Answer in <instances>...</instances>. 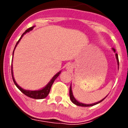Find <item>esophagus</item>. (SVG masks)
Returning a JSON list of instances; mask_svg holds the SVG:
<instances>
[{"label": "esophagus", "instance_id": "34e87169", "mask_svg": "<svg viewBox=\"0 0 128 128\" xmlns=\"http://www.w3.org/2000/svg\"><path fill=\"white\" fill-rule=\"evenodd\" d=\"M72 65H70V64H68V65H67V66H66V69L68 70H71L72 69Z\"/></svg>", "mask_w": 128, "mask_h": 128}]
</instances>
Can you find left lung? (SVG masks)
Wrapping results in <instances>:
<instances>
[{
  "label": "left lung",
  "mask_w": 128,
  "mask_h": 128,
  "mask_svg": "<svg viewBox=\"0 0 128 128\" xmlns=\"http://www.w3.org/2000/svg\"><path fill=\"white\" fill-rule=\"evenodd\" d=\"M112 50H114V52H115V48H112ZM115 56H116V59H117V64H118V65H119V62H118V54L116 53L115 54ZM69 95H70V99L71 101H72V102L74 104H75L76 105H77V106H83V107H88V106H94V105L97 104L99 103V102H100L101 101H102V100H104V99H105V98L107 97H105L103 99H102L101 100H100V101H99V102H96V103H93V104H83V103H81V102H79V101H78V100H76V99H75V98L74 97V96H73V94H72V87H71V84H70V90H69Z\"/></svg>",
  "instance_id": "obj_1"
}]
</instances>
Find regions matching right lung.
Returning a JSON list of instances; mask_svg holds the SVG:
<instances>
[{
	"mask_svg": "<svg viewBox=\"0 0 128 128\" xmlns=\"http://www.w3.org/2000/svg\"><path fill=\"white\" fill-rule=\"evenodd\" d=\"M34 27V26H33V27H31V28H29V29H27V30H26V31H25V32L22 34V35L21 36V37H20V38L19 39V40L17 42L16 44V46H15V47H14V49H15L16 46L18 45V44L19 43V42L20 41L21 38L23 37L24 35L26 33H27V32H29L30 30H32V29H33ZM14 50H13V54H14ZM61 72H62V71H60L59 72H58L56 75H54V77L52 78V80H50L49 82H48V84H47L46 86L44 87V88H43L42 89H41V90H34V91L33 90H24V89H23L22 88H21V87H20V86H19L18 84L16 83V82L15 80H14V77H13V65H11V74H12V78H13V82H14V84L16 85V86L18 88L20 91L22 92L24 94H25L26 96H28L29 98H32V99H44V98H46V97L48 96V94H49V92H50V88H51V86H52V85L53 82H54V81L56 80V78L59 76V75L60 74Z\"/></svg>",
	"mask_w": 128,
	"mask_h": 128,
	"instance_id": "right-lung-1",
	"label": "right lung"
}]
</instances>
